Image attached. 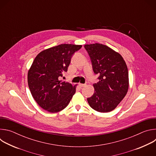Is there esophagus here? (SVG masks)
Returning a JSON list of instances; mask_svg holds the SVG:
<instances>
[{
	"label": "esophagus",
	"instance_id": "esophagus-1",
	"mask_svg": "<svg viewBox=\"0 0 156 156\" xmlns=\"http://www.w3.org/2000/svg\"><path fill=\"white\" fill-rule=\"evenodd\" d=\"M86 86V84H81V83H79V86L81 88V87H84V86Z\"/></svg>",
	"mask_w": 156,
	"mask_h": 156
}]
</instances>
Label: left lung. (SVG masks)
<instances>
[{
  "instance_id": "obj_1",
  "label": "left lung",
  "mask_w": 156,
  "mask_h": 156,
  "mask_svg": "<svg viewBox=\"0 0 156 156\" xmlns=\"http://www.w3.org/2000/svg\"><path fill=\"white\" fill-rule=\"evenodd\" d=\"M94 73L99 81L93 84L94 94L88 104L99 112H108L116 108L126 96L129 85L128 71L121 55L103 44H86Z\"/></svg>"
}]
</instances>
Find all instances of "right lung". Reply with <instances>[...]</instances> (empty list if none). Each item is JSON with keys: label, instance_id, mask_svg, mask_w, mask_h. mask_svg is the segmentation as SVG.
I'll return each instance as SVG.
<instances>
[{"label": "right lung", "instance_id": "1", "mask_svg": "<svg viewBox=\"0 0 156 156\" xmlns=\"http://www.w3.org/2000/svg\"><path fill=\"white\" fill-rule=\"evenodd\" d=\"M81 45L60 44L41 52L34 58L28 73L31 93L43 109L55 113L65 108L75 93V86L61 82L71 59Z\"/></svg>", "mask_w": 156, "mask_h": 156}]
</instances>
